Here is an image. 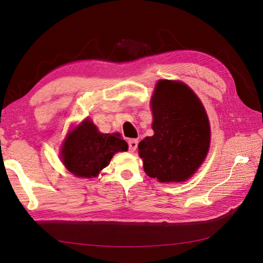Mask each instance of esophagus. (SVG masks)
<instances>
[{
    "instance_id": "esophagus-1",
    "label": "esophagus",
    "mask_w": 263,
    "mask_h": 263,
    "mask_svg": "<svg viewBox=\"0 0 263 263\" xmlns=\"http://www.w3.org/2000/svg\"><path fill=\"white\" fill-rule=\"evenodd\" d=\"M129 151L130 152H134L137 150V147H138V140H136V139H131V140H129Z\"/></svg>"
}]
</instances>
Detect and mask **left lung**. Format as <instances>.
Masks as SVG:
<instances>
[{
    "instance_id": "left-lung-1",
    "label": "left lung",
    "mask_w": 263,
    "mask_h": 263,
    "mask_svg": "<svg viewBox=\"0 0 263 263\" xmlns=\"http://www.w3.org/2000/svg\"><path fill=\"white\" fill-rule=\"evenodd\" d=\"M153 137L139 143L145 173L160 182H182L203 162L210 125L203 105L189 86L159 81L151 100Z\"/></svg>"
}]
</instances>
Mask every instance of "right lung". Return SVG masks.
I'll return each instance as SVG.
<instances>
[{"label":"right lung","instance_id":"1","mask_svg":"<svg viewBox=\"0 0 263 263\" xmlns=\"http://www.w3.org/2000/svg\"><path fill=\"white\" fill-rule=\"evenodd\" d=\"M127 144L120 134L100 133L91 121L84 120L70 132L63 144V164L77 177L92 178L109 165L113 154L126 151Z\"/></svg>","mask_w":263,"mask_h":263}]
</instances>
